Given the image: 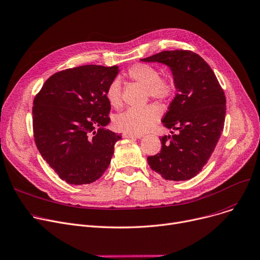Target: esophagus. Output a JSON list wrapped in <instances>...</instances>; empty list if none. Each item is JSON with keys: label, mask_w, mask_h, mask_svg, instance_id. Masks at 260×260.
Here are the masks:
<instances>
[{"label": "esophagus", "mask_w": 260, "mask_h": 260, "mask_svg": "<svg viewBox=\"0 0 260 260\" xmlns=\"http://www.w3.org/2000/svg\"><path fill=\"white\" fill-rule=\"evenodd\" d=\"M123 136L125 139H142V134H132V133H124Z\"/></svg>", "instance_id": "1"}]
</instances>
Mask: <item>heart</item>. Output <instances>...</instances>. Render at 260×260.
Instances as JSON below:
<instances>
[{
	"mask_svg": "<svg viewBox=\"0 0 260 260\" xmlns=\"http://www.w3.org/2000/svg\"><path fill=\"white\" fill-rule=\"evenodd\" d=\"M129 78L147 88L148 94L156 100L167 101L174 93V83L167 78H159L158 69L149 64H135L128 69ZM106 99L113 108L121 104V84L114 79L106 89ZM160 110L154 105L143 108H129L114 117L117 130L132 134H142L148 131L159 118Z\"/></svg>",
	"mask_w": 260,
	"mask_h": 260,
	"instance_id": "heart-1",
	"label": "heart"
}]
</instances>
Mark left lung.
<instances>
[{"label":"left lung","instance_id":"8db88e82","mask_svg":"<svg viewBox=\"0 0 260 260\" xmlns=\"http://www.w3.org/2000/svg\"><path fill=\"white\" fill-rule=\"evenodd\" d=\"M141 60L168 66L176 89L161 120L176 133L160 137L161 150L148 164L167 180H188L202 171L221 135L224 92L211 67L192 51H162Z\"/></svg>","mask_w":260,"mask_h":260}]
</instances>
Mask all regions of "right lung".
Segmentation results:
<instances>
[{
    "mask_svg": "<svg viewBox=\"0 0 260 260\" xmlns=\"http://www.w3.org/2000/svg\"><path fill=\"white\" fill-rule=\"evenodd\" d=\"M118 66L84 65L54 73L34 101L36 145L51 169L70 185H87L109 167L121 134L106 129L111 106L106 89Z\"/></svg>",
    "mask_w": 260,
    "mask_h": 260,
    "instance_id": "obj_1",
    "label": "right lung"
}]
</instances>
